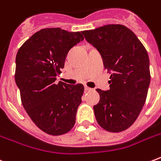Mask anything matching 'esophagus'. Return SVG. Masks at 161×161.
Segmentation results:
<instances>
[{
	"instance_id": "34e87169",
	"label": "esophagus",
	"mask_w": 161,
	"mask_h": 161,
	"mask_svg": "<svg viewBox=\"0 0 161 161\" xmlns=\"http://www.w3.org/2000/svg\"><path fill=\"white\" fill-rule=\"evenodd\" d=\"M84 88H85L86 91H91V90H92V88H89V87H88V86H87V85L84 86Z\"/></svg>"
}]
</instances>
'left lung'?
Wrapping results in <instances>:
<instances>
[{
	"instance_id": "left-lung-1",
	"label": "left lung",
	"mask_w": 161,
	"mask_h": 161,
	"mask_svg": "<svg viewBox=\"0 0 161 161\" xmlns=\"http://www.w3.org/2000/svg\"><path fill=\"white\" fill-rule=\"evenodd\" d=\"M82 33L111 73L109 90L97 89L100 100L93 106L96 120L108 132L124 131L137 119L146 100L150 83L147 51L130 29L119 24Z\"/></svg>"
}]
</instances>
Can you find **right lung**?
<instances>
[{
  "instance_id": "add662e5",
  "label": "right lung",
  "mask_w": 161,
  "mask_h": 161,
  "mask_svg": "<svg viewBox=\"0 0 161 161\" xmlns=\"http://www.w3.org/2000/svg\"><path fill=\"white\" fill-rule=\"evenodd\" d=\"M83 39L79 31L44 28L27 39L16 54L15 80L21 103L32 122L48 135H64L75 125L84 87L57 83L56 76L68 51Z\"/></svg>"
}]
</instances>
